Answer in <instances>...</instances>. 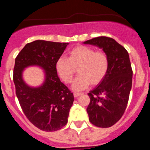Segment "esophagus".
<instances>
[{
  "label": "esophagus",
  "mask_w": 150,
  "mask_h": 150,
  "mask_svg": "<svg viewBox=\"0 0 150 150\" xmlns=\"http://www.w3.org/2000/svg\"><path fill=\"white\" fill-rule=\"evenodd\" d=\"M83 93H80V92H74V98H77L79 95H81Z\"/></svg>",
  "instance_id": "1"
}]
</instances>
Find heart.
<instances>
[{
	"mask_svg": "<svg viewBox=\"0 0 150 150\" xmlns=\"http://www.w3.org/2000/svg\"><path fill=\"white\" fill-rule=\"evenodd\" d=\"M108 67L107 54L86 46L74 47L69 52L68 59L62 56L55 63V70L65 83L72 82L77 69L79 75L73 83L74 90H83L90 84H98L106 76Z\"/></svg>",
	"mask_w": 150,
	"mask_h": 150,
	"instance_id": "b5f03b06",
	"label": "heart"
}]
</instances>
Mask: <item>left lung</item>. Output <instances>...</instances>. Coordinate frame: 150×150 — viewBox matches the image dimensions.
<instances>
[{"mask_svg":"<svg viewBox=\"0 0 150 150\" xmlns=\"http://www.w3.org/2000/svg\"><path fill=\"white\" fill-rule=\"evenodd\" d=\"M98 46L107 54L109 67L106 76L88 93L87 112L91 124L109 128L121 119L127 107L132 85V71L127 50L114 39L98 37L84 42Z\"/></svg>","mask_w":150,"mask_h":150,"instance_id":"left-lung-1","label":"left lung"}]
</instances>
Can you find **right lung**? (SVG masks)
<instances>
[{
  "instance_id": "1",
  "label": "right lung",
  "mask_w": 150,
  "mask_h": 150,
  "mask_svg": "<svg viewBox=\"0 0 150 150\" xmlns=\"http://www.w3.org/2000/svg\"><path fill=\"white\" fill-rule=\"evenodd\" d=\"M68 43L35 40L27 43L16 58L13 82L22 111L34 126L44 132H55L67 122L74 95L61 82L55 63ZM37 65L45 71V81L38 88L28 87L22 79V71Z\"/></svg>"
}]
</instances>
